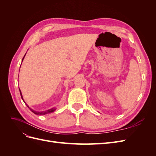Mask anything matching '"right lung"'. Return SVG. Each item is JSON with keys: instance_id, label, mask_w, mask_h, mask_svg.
Returning <instances> with one entry per match:
<instances>
[{"instance_id": "right-lung-1", "label": "right lung", "mask_w": 156, "mask_h": 156, "mask_svg": "<svg viewBox=\"0 0 156 156\" xmlns=\"http://www.w3.org/2000/svg\"><path fill=\"white\" fill-rule=\"evenodd\" d=\"M23 58H24V57H23ZM23 61V60H22ZM20 94H21V98H22V100H23V96H22V95H21V90H20ZM25 102V101H24ZM27 107H29V106L27 105ZM29 108H30V110L32 112H34V114H36V115H45V114H48V113H49V112H53L55 110V108H51V109H49V110H48V111H44V112H36V111H34V110H32V108H30V107H29Z\"/></svg>"}]
</instances>
